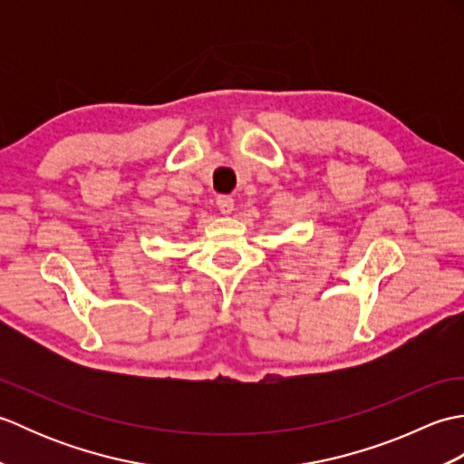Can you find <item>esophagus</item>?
<instances>
[{
	"mask_svg": "<svg viewBox=\"0 0 464 464\" xmlns=\"http://www.w3.org/2000/svg\"><path fill=\"white\" fill-rule=\"evenodd\" d=\"M233 205H235V201H233L231 195H219V197H217V207H219V211L223 215H229L233 211Z\"/></svg>",
	"mask_w": 464,
	"mask_h": 464,
	"instance_id": "esophagus-1",
	"label": "esophagus"
}]
</instances>
